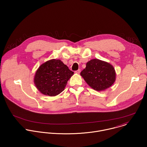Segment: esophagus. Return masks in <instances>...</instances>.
I'll return each instance as SVG.
<instances>
[{
  "label": "esophagus",
  "instance_id": "1",
  "mask_svg": "<svg viewBox=\"0 0 147 147\" xmlns=\"http://www.w3.org/2000/svg\"><path fill=\"white\" fill-rule=\"evenodd\" d=\"M80 72H81V70L80 69H78L77 71H75V73H76V74H79Z\"/></svg>",
  "mask_w": 147,
  "mask_h": 147
}]
</instances>
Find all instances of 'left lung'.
Returning <instances> with one entry per match:
<instances>
[{"instance_id": "1", "label": "left lung", "mask_w": 147, "mask_h": 147, "mask_svg": "<svg viewBox=\"0 0 147 147\" xmlns=\"http://www.w3.org/2000/svg\"><path fill=\"white\" fill-rule=\"evenodd\" d=\"M80 74L89 86L98 91L109 88L116 80V73L113 66L97 59L88 61L86 69Z\"/></svg>"}]
</instances>
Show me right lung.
Returning a JSON list of instances; mask_svg holds the SVG:
<instances>
[{
  "instance_id": "1",
  "label": "right lung",
  "mask_w": 147,
  "mask_h": 147,
  "mask_svg": "<svg viewBox=\"0 0 147 147\" xmlns=\"http://www.w3.org/2000/svg\"><path fill=\"white\" fill-rule=\"evenodd\" d=\"M74 72L60 60L52 59L42 64L35 73L34 84L44 95L56 96L65 90Z\"/></svg>"
}]
</instances>
